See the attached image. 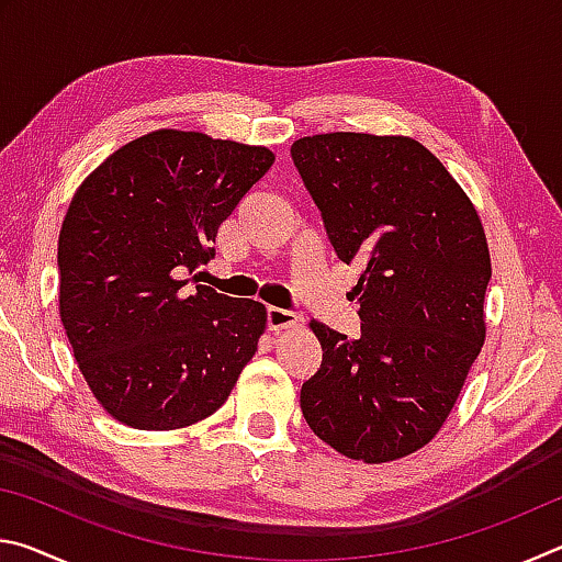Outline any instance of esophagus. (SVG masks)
<instances>
[{
  "label": "esophagus",
  "instance_id": "obj_1",
  "mask_svg": "<svg viewBox=\"0 0 562 562\" xmlns=\"http://www.w3.org/2000/svg\"><path fill=\"white\" fill-rule=\"evenodd\" d=\"M297 315H292L288 310H280V307H268V327L272 331H282V329H290V327H297Z\"/></svg>",
  "mask_w": 562,
  "mask_h": 562
}]
</instances>
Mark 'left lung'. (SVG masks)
<instances>
[{"instance_id":"left-lung-1","label":"left lung","mask_w":562,"mask_h":562,"mask_svg":"<svg viewBox=\"0 0 562 562\" xmlns=\"http://www.w3.org/2000/svg\"><path fill=\"white\" fill-rule=\"evenodd\" d=\"M292 160L337 258L359 268L361 317L359 339L310 322L322 364L302 384V414L347 459H404L441 431L486 341L479 211L408 136L319 133L294 140Z\"/></svg>"}]
</instances>
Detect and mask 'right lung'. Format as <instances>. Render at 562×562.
<instances>
[{"mask_svg":"<svg viewBox=\"0 0 562 562\" xmlns=\"http://www.w3.org/2000/svg\"><path fill=\"white\" fill-rule=\"evenodd\" d=\"M265 146L158 128L76 188L59 233V315L76 364L123 426L173 431L231 396L268 325L186 272L213 258L217 227L268 173Z\"/></svg>","mask_w":562,"mask_h":562,"instance_id":"obj_1","label":"right lung"}]
</instances>
